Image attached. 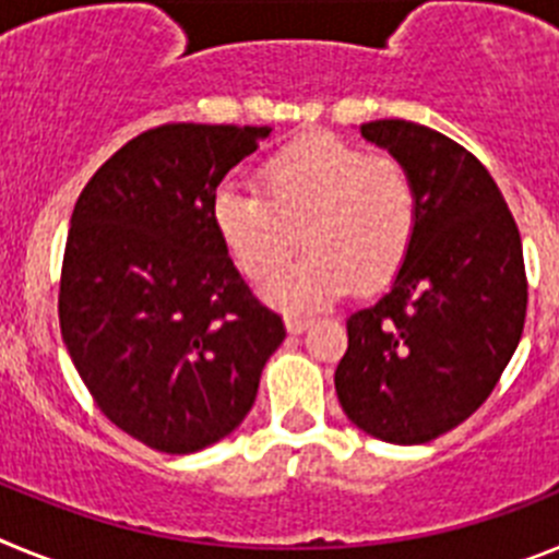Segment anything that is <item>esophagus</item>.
Wrapping results in <instances>:
<instances>
[{"mask_svg": "<svg viewBox=\"0 0 559 559\" xmlns=\"http://www.w3.org/2000/svg\"><path fill=\"white\" fill-rule=\"evenodd\" d=\"M310 322H313V316H302V313L285 316V324H288L290 333H302V330L310 328Z\"/></svg>", "mask_w": 559, "mask_h": 559, "instance_id": "obj_1", "label": "esophagus"}]
</instances>
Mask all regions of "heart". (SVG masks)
<instances>
[{
    "instance_id": "obj_1",
    "label": "heart",
    "mask_w": 559,
    "mask_h": 559,
    "mask_svg": "<svg viewBox=\"0 0 559 559\" xmlns=\"http://www.w3.org/2000/svg\"><path fill=\"white\" fill-rule=\"evenodd\" d=\"M260 190L221 187L212 224L251 280H265L293 253L298 231L309 251L271 277V302L319 308L349 285L380 288L406 265L419 229V187L394 153H367L330 133H310L271 153Z\"/></svg>"
}]
</instances>
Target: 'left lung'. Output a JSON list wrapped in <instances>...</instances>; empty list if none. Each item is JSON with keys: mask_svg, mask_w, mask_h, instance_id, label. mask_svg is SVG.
Instances as JSON below:
<instances>
[{"mask_svg": "<svg viewBox=\"0 0 559 559\" xmlns=\"http://www.w3.org/2000/svg\"><path fill=\"white\" fill-rule=\"evenodd\" d=\"M360 133L412 167L419 229L392 290L347 319L341 408L383 442L419 445L490 397L526 319L521 231L490 170L445 133L408 120Z\"/></svg>", "mask_w": 559, "mask_h": 559, "instance_id": "1", "label": "left lung"}]
</instances>
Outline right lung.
Instances as JSON below:
<instances>
[{
  "label": "right lung",
  "mask_w": 559,
  "mask_h": 559,
  "mask_svg": "<svg viewBox=\"0 0 559 559\" xmlns=\"http://www.w3.org/2000/svg\"><path fill=\"white\" fill-rule=\"evenodd\" d=\"M269 131L147 128L78 195L58 290L63 344L97 408L153 451L195 453L235 431L285 338L212 224L218 185Z\"/></svg>",
  "instance_id": "right-lung-1"
}]
</instances>
